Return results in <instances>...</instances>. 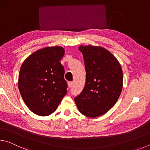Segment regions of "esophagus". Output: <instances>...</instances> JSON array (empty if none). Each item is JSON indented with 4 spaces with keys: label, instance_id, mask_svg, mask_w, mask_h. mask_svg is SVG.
I'll return each mask as SVG.
<instances>
[{
    "label": "esophagus",
    "instance_id": "34e87169",
    "mask_svg": "<svg viewBox=\"0 0 150 150\" xmlns=\"http://www.w3.org/2000/svg\"><path fill=\"white\" fill-rule=\"evenodd\" d=\"M73 82H68V87L69 88H71L73 86Z\"/></svg>",
    "mask_w": 150,
    "mask_h": 150
}]
</instances>
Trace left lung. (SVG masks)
<instances>
[{"label":"left lung","instance_id":"obj_1","mask_svg":"<svg viewBox=\"0 0 150 150\" xmlns=\"http://www.w3.org/2000/svg\"><path fill=\"white\" fill-rule=\"evenodd\" d=\"M86 69L85 87L75 102L87 117L102 116L113 107L123 86V73L117 59L105 48L80 45Z\"/></svg>","mask_w":150,"mask_h":150}]
</instances>
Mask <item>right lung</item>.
<instances>
[{
	"label": "right lung",
	"mask_w": 150,
	"mask_h": 150,
	"mask_svg": "<svg viewBox=\"0 0 150 150\" xmlns=\"http://www.w3.org/2000/svg\"><path fill=\"white\" fill-rule=\"evenodd\" d=\"M64 54L62 47H46L34 52L22 63L18 82L19 91L35 115L52 114L67 93L64 67L59 62Z\"/></svg>",
	"instance_id": "1"
}]
</instances>
